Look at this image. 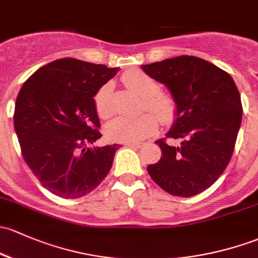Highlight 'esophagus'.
Instances as JSON below:
<instances>
[{"label": "esophagus", "mask_w": 258, "mask_h": 258, "mask_svg": "<svg viewBox=\"0 0 258 258\" xmlns=\"http://www.w3.org/2000/svg\"><path fill=\"white\" fill-rule=\"evenodd\" d=\"M124 146H127V147H131V148H141L143 146V143H141V142H130V143H126Z\"/></svg>", "instance_id": "esophagus-1"}]
</instances>
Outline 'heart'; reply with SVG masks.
<instances>
[{
    "label": "heart",
    "instance_id": "1",
    "mask_svg": "<svg viewBox=\"0 0 258 258\" xmlns=\"http://www.w3.org/2000/svg\"><path fill=\"white\" fill-rule=\"evenodd\" d=\"M122 80L127 88L145 99L143 107L152 111L159 120L167 122L173 117L174 102L165 95L159 94L161 88L153 78L145 73L131 72L126 73L122 77ZM111 93H112V83L108 81L95 94V108L97 115L101 118H108L112 115ZM155 116L152 113H145L138 117L118 116L105 127V135L108 140L115 142H140L150 137L157 130L158 121Z\"/></svg>",
    "mask_w": 258,
    "mask_h": 258
}]
</instances>
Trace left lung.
I'll return each instance as SVG.
<instances>
[{
	"label": "left lung",
	"instance_id": "1",
	"mask_svg": "<svg viewBox=\"0 0 258 258\" xmlns=\"http://www.w3.org/2000/svg\"><path fill=\"white\" fill-rule=\"evenodd\" d=\"M143 72L164 84L177 106V118L165 138L154 143L162 154L148 174L170 195L189 198L210 188L226 169L241 120L242 105L235 81L216 65L180 55L147 65Z\"/></svg>",
	"mask_w": 258,
	"mask_h": 258
}]
</instances>
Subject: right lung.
Masks as SVG:
<instances>
[{"instance_id":"add662e5","label":"right lung","mask_w":258,"mask_h":258,"mask_svg":"<svg viewBox=\"0 0 258 258\" xmlns=\"http://www.w3.org/2000/svg\"><path fill=\"white\" fill-rule=\"evenodd\" d=\"M117 72L79 59H58L38 69L18 93L13 122L22 156L56 197L88 195L112 167L118 145L89 146L101 137L94 96Z\"/></svg>"}]
</instances>
